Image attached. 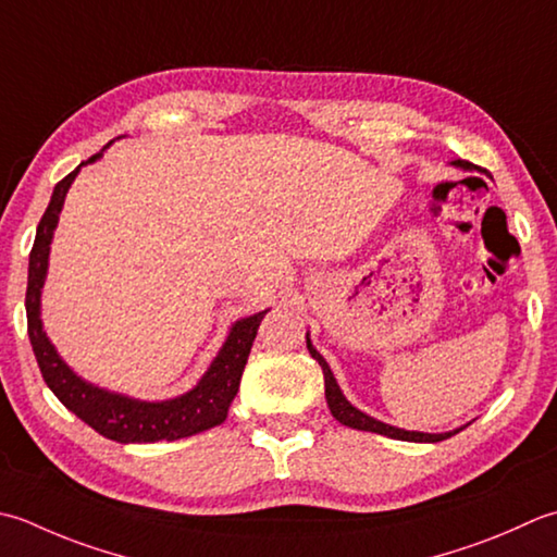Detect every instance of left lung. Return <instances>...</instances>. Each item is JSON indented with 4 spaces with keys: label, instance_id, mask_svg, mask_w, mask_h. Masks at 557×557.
<instances>
[{
    "label": "left lung",
    "instance_id": "1",
    "mask_svg": "<svg viewBox=\"0 0 557 557\" xmlns=\"http://www.w3.org/2000/svg\"><path fill=\"white\" fill-rule=\"evenodd\" d=\"M451 163H454L456 169L473 171V163H468V161H461V159H459V161H451ZM307 347H309L311 357H313L315 362H319L321 369H323V379H325V400H329V408H331V412H333V418H335L337 422H341V424H347V428H352V430H364V432L384 434V437L400 440V442H430V444L442 442V440H449L451 434L459 432V430H454V432H440V434L412 432V430L394 428V424H386V422H381V420H376V418H372V416H367V412L355 408L352 403L345 398V394L341 391V386H337V381H335V376H333V372H331L329 362H325L323 355H321L319 350H315L313 343H311V337H309V333H307Z\"/></svg>",
    "mask_w": 557,
    "mask_h": 557
}]
</instances>
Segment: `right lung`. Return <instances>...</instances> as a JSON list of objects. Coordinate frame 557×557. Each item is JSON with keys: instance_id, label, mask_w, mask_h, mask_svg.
<instances>
[{"instance_id": "right-lung-1", "label": "right lung", "mask_w": 557, "mask_h": 557, "mask_svg": "<svg viewBox=\"0 0 557 557\" xmlns=\"http://www.w3.org/2000/svg\"><path fill=\"white\" fill-rule=\"evenodd\" d=\"M108 147H111V141L98 154L82 161L70 176H64L54 185L48 210L38 224L36 242H33L28 258L26 289V315L33 355L38 359L40 374L46 379L48 388L60 398L62 406L72 410L76 418L84 420L98 434H103V437L120 444H149L161 440L173 442L193 437V434L216 428V424L226 420L228 406H232L238 384H242V374L250 355V347H253L258 325L263 321L268 309L232 323L224 345L220 347V352L212 359V364L207 367V372L200 376L198 384L190 391H185V394L166 400H139L82 379L64 362L50 343L48 333L42 331L40 297L48 277L50 244L60 222L64 198H67L72 181L82 171V166L101 159Z\"/></svg>"}]
</instances>
